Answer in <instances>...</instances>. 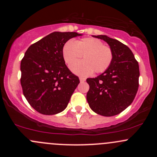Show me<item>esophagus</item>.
I'll list each match as a JSON object with an SVG mask.
<instances>
[{"instance_id": "obj_1", "label": "esophagus", "mask_w": 157, "mask_h": 157, "mask_svg": "<svg viewBox=\"0 0 157 157\" xmlns=\"http://www.w3.org/2000/svg\"><path fill=\"white\" fill-rule=\"evenodd\" d=\"M79 79H80V80L81 82H83V81H85V80H86V78H85V77H79Z\"/></svg>"}]
</instances>
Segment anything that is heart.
<instances>
[{
	"instance_id": "obj_1",
	"label": "heart",
	"mask_w": 157,
	"mask_h": 157,
	"mask_svg": "<svg viewBox=\"0 0 157 157\" xmlns=\"http://www.w3.org/2000/svg\"><path fill=\"white\" fill-rule=\"evenodd\" d=\"M62 55L69 67L78 62L83 55L84 61L72 67L74 73L81 75H87L93 71L96 74L105 72L113 59L112 48L95 38H84L74 43L67 42L63 46Z\"/></svg>"
}]
</instances>
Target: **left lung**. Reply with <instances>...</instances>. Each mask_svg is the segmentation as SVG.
Returning a JSON list of instances; mask_svg holds the SVG:
<instances>
[{
	"mask_svg": "<svg viewBox=\"0 0 157 157\" xmlns=\"http://www.w3.org/2000/svg\"><path fill=\"white\" fill-rule=\"evenodd\" d=\"M106 42L113 52L109 67L95 78H87L86 99L90 109L103 116H114L128 108L139 86L138 62L127 45L107 36H93Z\"/></svg>",
	"mask_w": 157,
	"mask_h": 157,
	"instance_id": "left-lung-1",
	"label": "left lung"
}]
</instances>
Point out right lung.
<instances>
[{
    "label": "right lung",
    "mask_w": 157,
    "mask_h": 157,
    "mask_svg": "<svg viewBox=\"0 0 157 157\" xmlns=\"http://www.w3.org/2000/svg\"><path fill=\"white\" fill-rule=\"evenodd\" d=\"M74 32H54L29 47L20 64L23 93L29 105L43 115H55L67 106L80 83L65 64L62 48Z\"/></svg>",
    "instance_id": "obj_1"
}]
</instances>
